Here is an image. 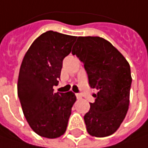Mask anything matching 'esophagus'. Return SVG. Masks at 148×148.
Here are the masks:
<instances>
[{
	"label": "esophagus",
	"instance_id": "34e87169",
	"mask_svg": "<svg viewBox=\"0 0 148 148\" xmlns=\"http://www.w3.org/2000/svg\"><path fill=\"white\" fill-rule=\"evenodd\" d=\"M75 95H76V97H77V99H81V97H81V95H80V94H79V93H76Z\"/></svg>",
	"mask_w": 148,
	"mask_h": 148
}]
</instances>
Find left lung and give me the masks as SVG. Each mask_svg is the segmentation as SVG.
I'll use <instances>...</instances> for the list:
<instances>
[{
	"mask_svg": "<svg viewBox=\"0 0 148 148\" xmlns=\"http://www.w3.org/2000/svg\"><path fill=\"white\" fill-rule=\"evenodd\" d=\"M72 53L84 63L90 86L98 90L84 116L88 133L96 137L110 136L127 114L132 82L130 64L101 37H79Z\"/></svg>",
	"mask_w": 148,
	"mask_h": 148,
	"instance_id": "obj_1",
	"label": "left lung"
}]
</instances>
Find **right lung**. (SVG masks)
Masks as SVG:
<instances>
[{"instance_id":"obj_1","label":"right lung","mask_w":148,"mask_h":148,"mask_svg":"<svg viewBox=\"0 0 148 148\" xmlns=\"http://www.w3.org/2000/svg\"><path fill=\"white\" fill-rule=\"evenodd\" d=\"M76 38L47 31L32 43L22 62L18 98L29 126L40 136L57 138L66 131L76 97L72 91L54 93L53 86Z\"/></svg>"}]
</instances>
